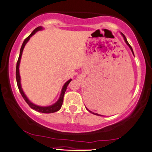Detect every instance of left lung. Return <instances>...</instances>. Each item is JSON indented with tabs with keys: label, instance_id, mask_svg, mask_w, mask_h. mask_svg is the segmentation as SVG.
<instances>
[{
	"label": "left lung",
	"instance_id": "left-lung-1",
	"mask_svg": "<svg viewBox=\"0 0 152 152\" xmlns=\"http://www.w3.org/2000/svg\"><path fill=\"white\" fill-rule=\"evenodd\" d=\"M121 34H122V37H123L124 39H125V42H126V44H127V45H128V46H129V48H130V49H131L132 52V54H134V52H133V49H132V47L130 46V45H129V44L128 43V42H127V39H126L125 36V35H124V34H122V33H121ZM86 109H87V108H86ZM87 110H88V111H89V112H90V113H93V114H94V115H100L97 114V113H94L91 112V111H90V110H88V109H87ZM100 116H101V115H100Z\"/></svg>",
	"mask_w": 152,
	"mask_h": 152
}]
</instances>
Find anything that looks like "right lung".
I'll list each match as a JSON object with an SVG mask.
<instances>
[{
    "mask_svg": "<svg viewBox=\"0 0 152 152\" xmlns=\"http://www.w3.org/2000/svg\"><path fill=\"white\" fill-rule=\"evenodd\" d=\"M42 30V27H38L37 28L34 29L33 30V32L31 33L30 35H29L24 40L23 45H22L21 49H20V55H19V58L18 59V62H17V65H16V81H17V84H18V89H19L20 92L23 96V98H24V100H25V102L28 104L29 106L31 107L32 109L34 110L37 111V112L39 113H55L56 111L59 110L61 109L62 103H63V100H64V96L65 91L66 90V88L68 86L69 83H70L71 79L69 80L68 81H66L64 85L63 88H62V90L61 92V95H60L59 98L57 101L55 103L53 104V105H50V106H47V107H42V106H38L37 105H34V103H32V102H30L28 98H27V96H25V94H24L23 89H22L21 87V83H20V72H19V66H20V59H21V56H22V54H23V51L24 47H25V45H26L27 42L29 41V39H30V37H32L33 34H35V32H37V31Z\"/></svg>",
    "mask_w": 152,
    "mask_h": 152,
    "instance_id": "obj_1",
    "label": "right lung"
}]
</instances>
